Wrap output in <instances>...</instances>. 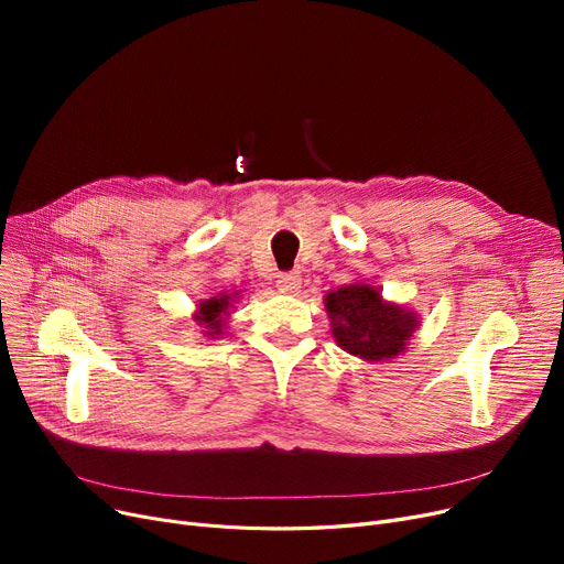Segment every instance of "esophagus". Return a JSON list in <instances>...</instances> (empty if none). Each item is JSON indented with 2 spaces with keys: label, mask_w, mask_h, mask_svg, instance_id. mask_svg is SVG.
Wrapping results in <instances>:
<instances>
[{
  "label": "esophagus",
  "mask_w": 564,
  "mask_h": 564,
  "mask_svg": "<svg viewBox=\"0 0 564 564\" xmlns=\"http://www.w3.org/2000/svg\"><path fill=\"white\" fill-rule=\"evenodd\" d=\"M279 290L283 294H297L302 290V274L300 272H288L279 276Z\"/></svg>",
  "instance_id": "obj_1"
}]
</instances>
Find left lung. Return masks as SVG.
Masks as SVG:
<instances>
[{
	"label": "left lung",
	"instance_id": "obj_1",
	"mask_svg": "<svg viewBox=\"0 0 564 564\" xmlns=\"http://www.w3.org/2000/svg\"><path fill=\"white\" fill-rule=\"evenodd\" d=\"M332 334L351 357L389 361L406 349V340L419 327V315L393 302L368 283L343 285L324 297Z\"/></svg>",
	"mask_w": 564,
	"mask_h": 564
}]
</instances>
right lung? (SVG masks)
Returning <instances> with one entry per match:
<instances>
[{
  "mask_svg": "<svg viewBox=\"0 0 564 564\" xmlns=\"http://www.w3.org/2000/svg\"><path fill=\"white\" fill-rule=\"evenodd\" d=\"M237 297V290L235 292H219L217 297H210L198 304V311L194 315V319L200 324L205 329V336H221L224 327H226V317L230 315L232 302Z\"/></svg>",
  "mask_w": 564,
  "mask_h": 564,
  "instance_id": "obj_1",
  "label": "right lung"
}]
</instances>
